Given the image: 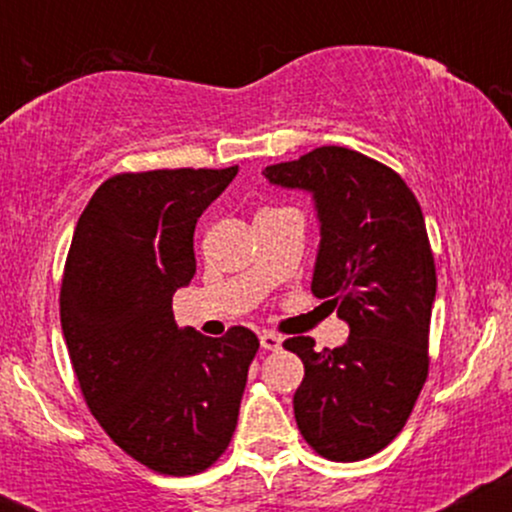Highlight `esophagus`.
Listing matches in <instances>:
<instances>
[{"label":"esophagus","mask_w":512,"mask_h":512,"mask_svg":"<svg viewBox=\"0 0 512 512\" xmlns=\"http://www.w3.org/2000/svg\"><path fill=\"white\" fill-rule=\"evenodd\" d=\"M260 344H262V349L276 351L281 346V337H279V334H274V332H262L260 334Z\"/></svg>","instance_id":"esophagus-1"}]
</instances>
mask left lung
<instances>
[{
	"label": "left lung",
	"instance_id": "obj_1",
	"mask_svg": "<svg viewBox=\"0 0 512 512\" xmlns=\"http://www.w3.org/2000/svg\"><path fill=\"white\" fill-rule=\"evenodd\" d=\"M262 175L313 195L320 250L310 289L349 325L337 349L284 342L305 366L293 395L298 431L327 460H366L402 431L428 378L436 264L424 214L395 170L344 146Z\"/></svg>",
	"mask_w": 512,
	"mask_h": 512
}]
</instances>
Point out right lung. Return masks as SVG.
Masks as SVG:
<instances>
[{
  "label": "right lung",
  "instance_id": "add662e5",
  "mask_svg": "<svg viewBox=\"0 0 512 512\" xmlns=\"http://www.w3.org/2000/svg\"><path fill=\"white\" fill-rule=\"evenodd\" d=\"M236 173L113 175L79 216L64 264L60 317L81 395L115 445L168 477L226 452L260 349L248 327L214 339L173 317V293L197 272V219Z\"/></svg>",
  "mask_w": 512,
  "mask_h": 512
}]
</instances>
